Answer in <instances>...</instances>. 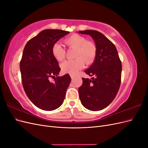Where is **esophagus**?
Listing matches in <instances>:
<instances>
[{
  "label": "esophagus",
  "mask_w": 148,
  "mask_h": 148,
  "mask_svg": "<svg viewBox=\"0 0 148 148\" xmlns=\"http://www.w3.org/2000/svg\"><path fill=\"white\" fill-rule=\"evenodd\" d=\"M70 77L71 79H73L75 78V76L73 75H70Z\"/></svg>",
  "instance_id": "1"
}]
</instances>
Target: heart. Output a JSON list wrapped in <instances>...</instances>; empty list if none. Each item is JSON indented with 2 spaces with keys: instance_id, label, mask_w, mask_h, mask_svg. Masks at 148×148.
Here are the masks:
<instances>
[{
  "instance_id": "b5f03b06",
  "label": "heart",
  "mask_w": 148,
  "mask_h": 148,
  "mask_svg": "<svg viewBox=\"0 0 148 148\" xmlns=\"http://www.w3.org/2000/svg\"><path fill=\"white\" fill-rule=\"evenodd\" d=\"M64 42L69 47L76 49L75 59L66 60L60 65L61 70L64 73L75 75L78 71L82 69L85 62L86 64H91L95 60L97 48L92 42L86 41V39L83 36L73 34L67 37ZM51 52L54 59L59 61H62L65 58V50L59 43L53 44Z\"/></svg>"
}]
</instances>
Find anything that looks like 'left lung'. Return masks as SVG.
Listing matches in <instances>:
<instances>
[{
    "mask_svg": "<svg viewBox=\"0 0 148 148\" xmlns=\"http://www.w3.org/2000/svg\"><path fill=\"white\" fill-rule=\"evenodd\" d=\"M79 33L91 36L95 42L97 53L91 66L85 73L92 77L82 78L78 89L79 99L88 110L98 111L113 101L121 83L122 64L114 44L96 30L79 31Z\"/></svg>",
    "mask_w": 148,
    "mask_h": 148,
    "instance_id": "1",
    "label": "left lung"
}]
</instances>
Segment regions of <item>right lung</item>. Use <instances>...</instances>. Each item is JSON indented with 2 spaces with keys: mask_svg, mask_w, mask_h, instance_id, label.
Returning a JSON list of instances; mask_svg holds the SVG:
<instances>
[{
  "mask_svg": "<svg viewBox=\"0 0 148 148\" xmlns=\"http://www.w3.org/2000/svg\"><path fill=\"white\" fill-rule=\"evenodd\" d=\"M69 31L47 29L31 38L24 48L20 68L26 95L38 108L51 111L59 107L71 82L69 74L58 77L60 68L53 57V44ZM55 78V82L49 81Z\"/></svg>",
  "mask_w": 148,
  "mask_h": 148,
  "instance_id": "obj_1",
  "label": "right lung"
}]
</instances>
